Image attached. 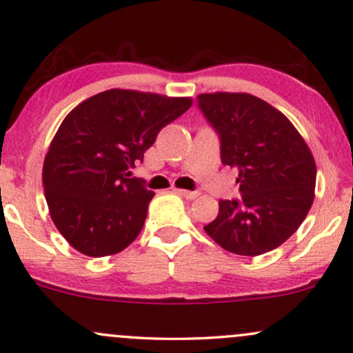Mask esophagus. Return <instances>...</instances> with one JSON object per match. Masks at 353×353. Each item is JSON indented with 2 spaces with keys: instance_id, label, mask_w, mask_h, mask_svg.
<instances>
[{
  "instance_id": "34e87169",
  "label": "esophagus",
  "mask_w": 353,
  "mask_h": 353,
  "mask_svg": "<svg viewBox=\"0 0 353 353\" xmlns=\"http://www.w3.org/2000/svg\"><path fill=\"white\" fill-rule=\"evenodd\" d=\"M175 192H178L181 197H185V199H196L199 196L197 191H186V189H175Z\"/></svg>"
}]
</instances>
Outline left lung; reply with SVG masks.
I'll use <instances>...</instances> for the list:
<instances>
[{
    "label": "left lung",
    "mask_w": 353,
    "mask_h": 353,
    "mask_svg": "<svg viewBox=\"0 0 353 353\" xmlns=\"http://www.w3.org/2000/svg\"><path fill=\"white\" fill-rule=\"evenodd\" d=\"M221 143L223 165L236 168L240 199L219 201L203 226L219 247L258 256L280 247L312 207L316 167L303 137L272 105L250 94L197 95Z\"/></svg>",
    "instance_id": "8db88e82"
}]
</instances>
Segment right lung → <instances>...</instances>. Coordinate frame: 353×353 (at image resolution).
<instances>
[{"label":"right lung","instance_id":"add662e5","mask_svg":"<svg viewBox=\"0 0 353 353\" xmlns=\"http://www.w3.org/2000/svg\"><path fill=\"white\" fill-rule=\"evenodd\" d=\"M192 99L111 89L79 103L60 124L43 167L50 218L71 247L100 258L129 247L154 192L130 168Z\"/></svg>","mask_w":353,"mask_h":353}]
</instances>
